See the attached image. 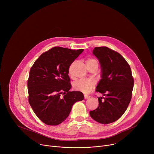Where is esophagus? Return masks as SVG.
<instances>
[{
  "label": "esophagus",
  "instance_id": "obj_1",
  "mask_svg": "<svg viewBox=\"0 0 154 154\" xmlns=\"http://www.w3.org/2000/svg\"><path fill=\"white\" fill-rule=\"evenodd\" d=\"M84 97H85V99H89L90 97V96H88V95H84Z\"/></svg>",
  "mask_w": 154,
  "mask_h": 154
}]
</instances>
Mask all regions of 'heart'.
<instances>
[{"label": "heart", "instance_id": "heart-1", "mask_svg": "<svg viewBox=\"0 0 154 154\" xmlns=\"http://www.w3.org/2000/svg\"><path fill=\"white\" fill-rule=\"evenodd\" d=\"M94 63H98L97 60L93 57H88L86 60V65L88 66ZM69 74H71V66L69 68ZM96 86V82L91 79H80L75 82L74 85V88L78 91L85 94L90 93Z\"/></svg>", "mask_w": 154, "mask_h": 154}]
</instances>
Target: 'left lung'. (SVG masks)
I'll use <instances>...</instances> for the list:
<instances>
[{"label": "left lung", "mask_w": 154, "mask_h": 154, "mask_svg": "<svg viewBox=\"0 0 154 154\" xmlns=\"http://www.w3.org/2000/svg\"><path fill=\"white\" fill-rule=\"evenodd\" d=\"M93 54L102 67V79L96 91L105 97L98 98V107L90 115L100 124H110L126 111L132 96L134 80L128 63L116 51L106 46L96 47Z\"/></svg>", "instance_id": "8db88e82"}]
</instances>
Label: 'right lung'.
<instances>
[{
  "label": "right lung",
  "mask_w": 154,
  "mask_h": 154,
  "mask_svg": "<svg viewBox=\"0 0 154 154\" xmlns=\"http://www.w3.org/2000/svg\"><path fill=\"white\" fill-rule=\"evenodd\" d=\"M83 49L55 46L42 53L32 66L27 86L29 102L45 124L57 125L66 119L73 104L83 100L80 91L71 88L69 68Z\"/></svg>",
  "instance_id": "right-lung-1"
}]
</instances>
